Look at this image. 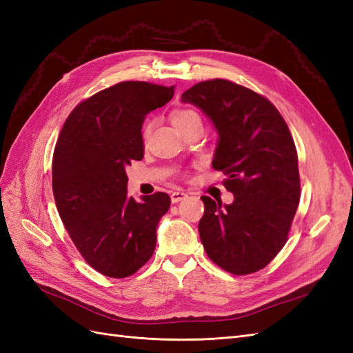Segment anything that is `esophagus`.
I'll use <instances>...</instances> for the list:
<instances>
[{
	"label": "esophagus",
	"instance_id": "1",
	"mask_svg": "<svg viewBox=\"0 0 353 353\" xmlns=\"http://www.w3.org/2000/svg\"><path fill=\"white\" fill-rule=\"evenodd\" d=\"M188 197V194L185 193V191H172V194H170V201L172 203H178V201H181V200H184V199H187Z\"/></svg>",
	"mask_w": 353,
	"mask_h": 353
}]
</instances>
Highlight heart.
I'll list each match as a JSON object with an SVG mask.
<instances>
[{
  "label": "heart",
  "mask_w": 353,
  "mask_h": 353,
  "mask_svg": "<svg viewBox=\"0 0 353 353\" xmlns=\"http://www.w3.org/2000/svg\"><path fill=\"white\" fill-rule=\"evenodd\" d=\"M170 121L176 126V130L184 132L191 126H203V116L197 109L193 108H178L170 112ZM153 122L148 121L143 128V137L145 138L152 131Z\"/></svg>",
  "instance_id": "heart-1"
}]
</instances>
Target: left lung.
<instances>
[{"mask_svg":"<svg viewBox=\"0 0 353 353\" xmlns=\"http://www.w3.org/2000/svg\"><path fill=\"white\" fill-rule=\"evenodd\" d=\"M219 134L213 169L227 178L231 205L201 196L200 240L210 261L234 275L265 268L284 248L301 200L297 152L290 130L263 95L227 79L187 90Z\"/></svg>","mask_w":353,"mask_h":353,"instance_id":"obj_1","label":"left lung"}]
</instances>
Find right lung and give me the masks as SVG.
<instances>
[{
	"instance_id": "obj_1",
	"label": "right lung",
	"mask_w": 353,
	"mask_h": 353,
	"mask_svg": "<svg viewBox=\"0 0 353 353\" xmlns=\"http://www.w3.org/2000/svg\"><path fill=\"white\" fill-rule=\"evenodd\" d=\"M175 87L125 81L81 101L63 125L52 154L59 215L82 258L95 271L125 279L156 249L166 193L128 197L125 169L144 157L145 114L174 97Z\"/></svg>"
}]
</instances>
